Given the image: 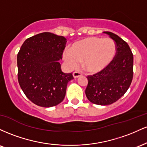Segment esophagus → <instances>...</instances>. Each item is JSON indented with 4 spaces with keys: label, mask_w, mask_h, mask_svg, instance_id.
I'll return each mask as SVG.
<instances>
[{
    "label": "esophagus",
    "mask_w": 147,
    "mask_h": 147,
    "mask_svg": "<svg viewBox=\"0 0 147 147\" xmlns=\"http://www.w3.org/2000/svg\"><path fill=\"white\" fill-rule=\"evenodd\" d=\"M72 75H73V77H75V78H77V77H81V76H82V74L81 73V72H77V71L74 72H73V74H72Z\"/></svg>",
    "instance_id": "1"
}]
</instances>
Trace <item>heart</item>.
I'll use <instances>...</instances> for the list:
<instances>
[{"mask_svg": "<svg viewBox=\"0 0 147 147\" xmlns=\"http://www.w3.org/2000/svg\"><path fill=\"white\" fill-rule=\"evenodd\" d=\"M117 46L111 38L90 36L73 43L63 52V59L68 66L76 68L83 61L86 71L95 73L110 65L115 57Z\"/></svg>", "mask_w": 147, "mask_h": 147, "instance_id": "b5f03b06", "label": "heart"}]
</instances>
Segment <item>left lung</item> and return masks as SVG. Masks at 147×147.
<instances>
[{
    "instance_id": "8db88e82",
    "label": "left lung",
    "mask_w": 147,
    "mask_h": 147,
    "mask_svg": "<svg viewBox=\"0 0 147 147\" xmlns=\"http://www.w3.org/2000/svg\"><path fill=\"white\" fill-rule=\"evenodd\" d=\"M104 33L115 42V57L105 69L88 75L85 92L90 102L105 106L117 102L129 89L133 75V56L129 45L120 37L111 32Z\"/></svg>"
}]
</instances>
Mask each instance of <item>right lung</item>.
<instances>
[{
  "instance_id": "obj_1",
  "label": "right lung",
  "mask_w": 147,
  "mask_h": 147,
  "mask_svg": "<svg viewBox=\"0 0 147 147\" xmlns=\"http://www.w3.org/2000/svg\"><path fill=\"white\" fill-rule=\"evenodd\" d=\"M66 38L50 32L30 37L17 55L18 80L26 97L37 106L52 107L63 100L72 73L61 71L59 61Z\"/></svg>"
}]
</instances>
